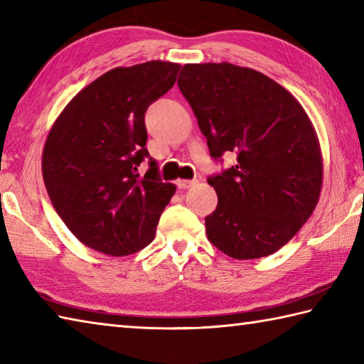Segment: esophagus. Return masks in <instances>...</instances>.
<instances>
[{
	"mask_svg": "<svg viewBox=\"0 0 364 364\" xmlns=\"http://www.w3.org/2000/svg\"><path fill=\"white\" fill-rule=\"evenodd\" d=\"M196 180H178L176 181V188L178 189H188L191 186H194Z\"/></svg>",
	"mask_w": 364,
	"mask_h": 364,
	"instance_id": "1",
	"label": "esophagus"
}]
</instances>
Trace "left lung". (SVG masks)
Returning <instances> with one entry per match:
<instances>
[{
	"instance_id": "8db88e82",
	"label": "left lung",
	"mask_w": 364,
	"mask_h": 364,
	"mask_svg": "<svg viewBox=\"0 0 364 364\" xmlns=\"http://www.w3.org/2000/svg\"><path fill=\"white\" fill-rule=\"evenodd\" d=\"M178 87L211 158L237 156L206 180L218 194L206 237L233 259L276 252L309 219L322 188L318 141L303 107L269 77L230 63L186 64Z\"/></svg>"
}]
</instances>
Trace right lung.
<instances>
[{"label": "right lung", "mask_w": 364, "mask_h": 364, "mask_svg": "<svg viewBox=\"0 0 364 364\" xmlns=\"http://www.w3.org/2000/svg\"><path fill=\"white\" fill-rule=\"evenodd\" d=\"M180 64L117 68L68 104L46 141L42 175L55 211L85 246L129 255L154 240L175 186L146 149L145 113L173 87ZM150 168L141 177L139 164Z\"/></svg>", "instance_id": "1"}]
</instances>
